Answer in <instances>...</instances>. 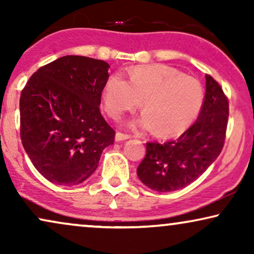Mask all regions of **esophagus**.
<instances>
[{
    "instance_id": "esophagus-1",
    "label": "esophagus",
    "mask_w": 254,
    "mask_h": 254,
    "mask_svg": "<svg viewBox=\"0 0 254 254\" xmlns=\"http://www.w3.org/2000/svg\"><path fill=\"white\" fill-rule=\"evenodd\" d=\"M131 136L129 134H125V133H121V131H117L116 134V141H125V140H128V138H130Z\"/></svg>"
}]
</instances>
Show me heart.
Returning a JSON list of instances; mask_svg holds the SVG:
<instances>
[{
    "instance_id": "1",
    "label": "heart",
    "mask_w": 254,
    "mask_h": 254,
    "mask_svg": "<svg viewBox=\"0 0 254 254\" xmlns=\"http://www.w3.org/2000/svg\"><path fill=\"white\" fill-rule=\"evenodd\" d=\"M104 106L112 118L133 110L143 100L145 113L133 126L150 127L163 134L185 130L199 116L203 88L199 79L168 65L151 64L131 69L129 81L123 75L110 76L103 92Z\"/></svg>"
}]
</instances>
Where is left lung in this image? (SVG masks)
Returning a JSON list of instances; mask_svg holds the SVG:
<instances>
[{"mask_svg":"<svg viewBox=\"0 0 254 254\" xmlns=\"http://www.w3.org/2000/svg\"><path fill=\"white\" fill-rule=\"evenodd\" d=\"M229 103L220 84L206 75V95L195 123L177 140L148 142L137 177L156 192H173L196 180L221 154Z\"/></svg>","mask_w":254,"mask_h":254,"instance_id":"8db88e82","label":"left lung"}]
</instances>
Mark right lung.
<instances>
[{"mask_svg":"<svg viewBox=\"0 0 254 254\" xmlns=\"http://www.w3.org/2000/svg\"><path fill=\"white\" fill-rule=\"evenodd\" d=\"M110 64L65 55L38 69L20 93V140L40 175L78 185L98 166L116 131L99 105Z\"/></svg>","mask_w":254,"mask_h":254,"instance_id":"obj_1","label":"right lung"}]
</instances>
